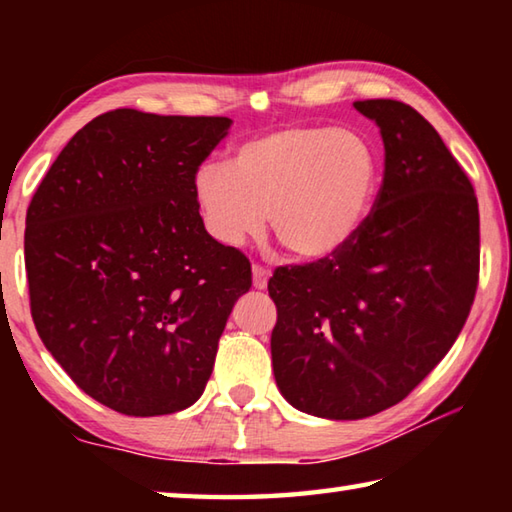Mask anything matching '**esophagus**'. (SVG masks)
Returning a JSON list of instances; mask_svg holds the SVG:
<instances>
[{
    "instance_id": "1",
    "label": "esophagus",
    "mask_w": 512,
    "mask_h": 512,
    "mask_svg": "<svg viewBox=\"0 0 512 512\" xmlns=\"http://www.w3.org/2000/svg\"><path fill=\"white\" fill-rule=\"evenodd\" d=\"M268 277H271V271H266L264 266H253V287L264 291L268 287Z\"/></svg>"
}]
</instances>
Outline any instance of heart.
<instances>
[{
  "mask_svg": "<svg viewBox=\"0 0 512 512\" xmlns=\"http://www.w3.org/2000/svg\"><path fill=\"white\" fill-rule=\"evenodd\" d=\"M381 185V158L352 128L293 124L235 146L230 162L207 160L192 194L203 230L223 248L273 235L305 262H323L366 228Z\"/></svg>",
  "mask_w": 512,
  "mask_h": 512,
  "instance_id": "b5f03b06",
  "label": "heart"
}]
</instances>
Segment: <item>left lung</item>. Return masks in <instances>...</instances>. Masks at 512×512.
<instances>
[{
	"label": "left lung",
	"mask_w": 512,
	"mask_h": 512,
	"mask_svg": "<svg viewBox=\"0 0 512 512\" xmlns=\"http://www.w3.org/2000/svg\"><path fill=\"white\" fill-rule=\"evenodd\" d=\"M354 108L384 142L370 221L339 255L268 280L277 388L327 420L402 402L458 339L479 282V203L436 128L402 101Z\"/></svg>",
	"instance_id": "1"
}]
</instances>
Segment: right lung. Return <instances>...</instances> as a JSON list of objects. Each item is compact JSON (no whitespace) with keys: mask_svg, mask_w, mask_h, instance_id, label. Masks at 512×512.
Segmentation results:
<instances>
[{"mask_svg":"<svg viewBox=\"0 0 512 512\" xmlns=\"http://www.w3.org/2000/svg\"><path fill=\"white\" fill-rule=\"evenodd\" d=\"M228 117L110 110L51 164L27 210L31 316L74 384L135 418L192 406L235 302L253 284L210 239L192 178Z\"/></svg>","mask_w":512,"mask_h":512,"instance_id":"right-lung-1","label":"right lung"}]
</instances>
